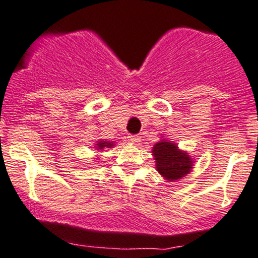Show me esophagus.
Here are the masks:
<instances>
[{"instance_id": "1", "label": "esophagus", "mask_w": 258, "mask_h": 258, "mask_svg": "<svg viewBox=\"0 0 258 258\" xmlns=\"http://www.w3.org/2000/svg\"><path fill=\"white\" fill-rule=\"evenodd\" d=\"M128 142L132 143V144H139L140 137H138V135H130V137H128Z\"/></svg>"}]
</instances>
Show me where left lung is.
Returning <instances> with one entry per match:
<instances>
[{"label": "left lung", "mask_w": 258, "mask_h": 258, "mask_svg": "<svg viewBox=\"0 0 258 258\" xmlns=\"http://www.w3.org/2000/svg\"><path fill=\"white\" fill-rule=\"evenodd\" d=\"M155 160L156 171L168 181H176L190 174L194 160L186 151L181 150L177 144L163 138L151 150Z\"/></svg>", "instance_id": "8db88e82"}]
</instances>
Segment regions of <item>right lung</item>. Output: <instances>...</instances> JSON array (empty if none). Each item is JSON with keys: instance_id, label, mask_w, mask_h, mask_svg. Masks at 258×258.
Here are the masks:
<instances>
[{"instance_id": "right-lung-1", "label": "right lung", "mask_w": 258, "mask_h": 258, "mask_svg": "<svg viewBox=\"0 0 258 258\" xmlns=\"http://www.w3.org/2000/svg\"><path fill=\"white\" fill-rule=\"evenodd\" d=\"M114 142H109V140H105V139H98L97 142H95V145H94V149L95 150H105V149H110L114 147Z\"/></svg>"}]
</instances>
